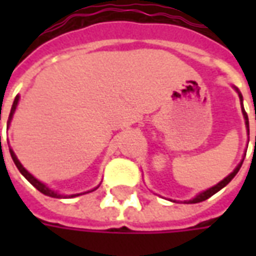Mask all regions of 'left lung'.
Returning a JSON list of instances; mask_svg holds the SVG:
<instances>
[{"mask_svg":"<svg viewBox=\"0 0 256 256\" xmlns=\"http://www.w3.org/2000/svg\"><path fill=\"white\" fill-rule=\"evenodd\" d=\"M238 96H240V100L242 101V94L238 93ZM242 115H244V118H246V124H247V130L250 132V128H248V116H247V114H246V111H244V108H242ZM255 119H256V116H255ZM242 164V162L240 163V164H238V166L236 167V168H234V170H233V172H230V174H229V176L225 178V180H222L220 184H216V185H215V186H212V188L207 189V190H204V192H202L200 194H198V196H196L194 198L189 200L188 203H200V202H204V200H207L208 198H211L212 194H215V193L218 192V190H220V189L224 188V186H226L234 178V176H236L237 172H238V170H240Z\"/></svg>","mask_w":256,"mask_h":256,"instance_id":"1","label":"left lung"}]
</instances>
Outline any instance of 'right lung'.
<instances>
[{"label": "right lung", "instance_id": "right-lung-1", "mask_svg": "<svg viewBox=\"0 0 256 256\" xmlns=\"http://www.w3.org/2000/svg\"><path fill=\"white\" fill-rule=\"evenodd\" d=\"M18 102H19V96H16V98H14V106H12V110H10V115H9V120H10V118H12V115H14V110H16V106H18ZM9 152H10V156H12V159H14L16 167L19 168V172H22L23 176H24L26 180H27V181H28V182H30L31 185H32V186H36V188L38 189L40 192L44 193V194H46V196H50V198H63V194H58V193H56V192H54V190H50V189L46 188V186H45L44 184L40 182V181H38L36 178L32 177L30 172H27L24 167L20 164V162L18 160V158L14 156V150H9ZM79 194H82V193H78V194H71V196H64V198H75V196H79Z\"/></svg>", "mask_w": 256, "mask_h": 256}]
</instances>
